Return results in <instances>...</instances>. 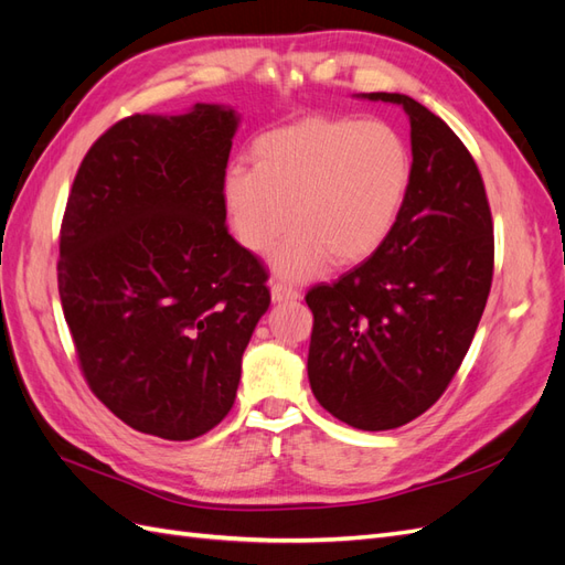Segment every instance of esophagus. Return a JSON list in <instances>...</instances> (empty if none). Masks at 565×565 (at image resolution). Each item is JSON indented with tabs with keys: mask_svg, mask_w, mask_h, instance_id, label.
Masks as SVG:
<instances>
[{
	"mask_svg": "<svg viewBox=\"0 0 565 565\" xmlns=\"http://www.w3.org/2000/svg\"><path fill=\"white\" fill-rule=\"evenodd\" d=\"M296 298H300L296 286L286 284V281H274L271 284V300L281 302V300H296Z\"/></svg>",
	"mask_w": 565,
	"mask_h": 565,
	"instance_id": "1",
	"label": "esophagus"
}]
</instances>
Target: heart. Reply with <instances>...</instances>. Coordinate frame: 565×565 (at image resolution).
<instances>
[{
	"label": "heart",
	"instance_id": "heart-1",
	"mask_svg": "<svg viewBox=\"0 0 565 565\" xmlns=\"http://www.w3.org/2000/svg\"><path fill=\"white\" fill-rule=\"evenodd\" d=\"M253 164L224 177L231 228L245 248L265 253L291 220L271 265L281 277L308 279L329 257L351 265L380 248L406 200L413 159L384 121L310 117L259 136Z\"/></svg>",
	"mask_w": 565,
	"mask_h": 565
}]
</instances>
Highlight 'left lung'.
<instances>
[{"label": "left lung", "mask_w": 565, "mask_h": 565, "mask_svg": "<svg viewBox=\"0 0 565 565\" xmlns=\"http://www.w3.org/2000/svg\"><path fill=\"white\" fill-rule=\"evenodd\" d=\"M413 169L392 234L334 284L312 286L308 377L341 423L394 429L439 401L466 358L494 274V224L472 154L408 95Z\"/></svg>", "instance_id": "8db88e82"}]
</instances>
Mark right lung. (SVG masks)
<instances>
[{
    "mask_svg": "<svg viewBox=\"0 0 565 565\" xmlns=\"http://www.w3.org/2000/svg\"><path fill=\"white\" fill-rule=\"evenodd\" d=\"M238 114H134L99 136L71 185L60 298L90 392L142 434L188 441L236 401L269 308L267 269L226 228Z\"/></svg>",
    "mask_w": 565,
    "mask_h": 565,
    "instance_id": "obj_1",
    "label": "right lung"
}]
</instances>
